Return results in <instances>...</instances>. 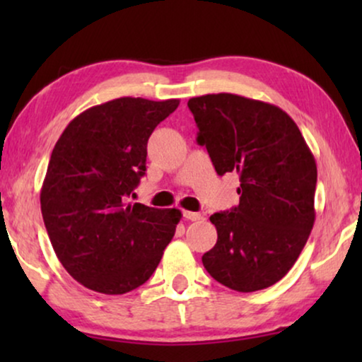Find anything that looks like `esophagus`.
<instances>
[{
  "mask_svg": "<svg viewBox=\"0 0 362 362\" xmlns=\"http://www.w3.org/2000/svg\"><path fill=\"white\" fill-rule=\"evenodd\" d=\"M182 216H185V219L187 221H199L202 217L199 212H192V211H185L182 212Z\"/></svg>",
  "mask_w": 362,
  "mask_h": 362,
  "instance_id": "esophagus-1",
  "label": "esophagus"
}]
</instances>
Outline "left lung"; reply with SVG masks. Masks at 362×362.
<instances>
[{
    "instance_id": "obj_1",
    "label": "left lung",
    "mask_w": 362,
    "mask_h": 362,
    "mask_svg": "<svg viewBox=\"0 0 362 362\" xmlns=\"http://www.w3.org/2000/svg\"><path fill=\"white\" fill-rule=\"evenodd\" d=\"M187 107L217 175L237 173L239 206L209 219L217 242L204 269L227 288H269L295 265L315 224L316 161L286 112L235 93L192 97Z\"/></svg>"
}]
</instances>
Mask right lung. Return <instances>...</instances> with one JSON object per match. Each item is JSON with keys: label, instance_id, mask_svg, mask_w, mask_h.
<instances>
[{"label": "right lung", "instance_id": "1", "mask_svg": "<svg viewBox=\"0 0 362 362\" xmlns=\"http://www.w3.org/2000/svg\"><path fill=\"white\" fill-rule=\"evenodd\" d=\"M177 98L122 97L87 108L54 146L41 187L49 239L88 290L123 295L153 275L182 217L128 197L146 171V143Z\"/></svg>", "mask_w": 362, "mask_h": 362}]
</instances>
